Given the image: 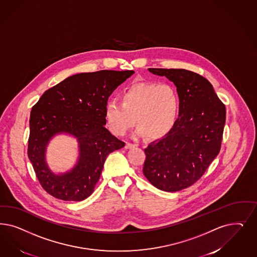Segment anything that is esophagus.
Masks as SVG:
<instances>
[{
  "label": "esophagus",
  "mask_w": 257,
  "mask_h": 257,
  "mask_svg": "<svg viewBox=\"0 0 257 257\" xmlns=\"http://www.w3.org/2000/svg\"><path fill=\"white\" fill-rule=\"evenodd\" d=\"M136 147V145H134V144H132V143H125V146H124V149H133V148H135Z\"/></svg>",
  "instance_id": "1"
}]
</instances>
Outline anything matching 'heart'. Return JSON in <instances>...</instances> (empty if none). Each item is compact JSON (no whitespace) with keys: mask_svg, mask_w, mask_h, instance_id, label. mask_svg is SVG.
I'll return each mask as SVG.
<instances>
[{"mask_svg":"<svg viewBox=\"0 0 257 257\" xmlns=\"http://www.w3.org/2000/svg\"><path fill=\"white\" fill-rule=\"evenodd\" d=\"M179 110L180 98L171 85L141 82L122 92L121 104L108 101L105 118L113 134L124 135L136 120L138 135L157 140L174 127Z\"/></svg>","mask_w":257,"mask_h":257,"instance_id":"b5f03b06","label":"heart"}]
</instances>
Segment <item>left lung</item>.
<instances>
[{"mask_svg":"<svg viewBox=\"0 0 257 257\" xmlns=\"http://www.w3.org/2000/svg\"><path fill=\"white\" fill-rule=\"evenodd\" d=\"M149 71L174 83L180 110L174 127L145 149L143 172L160 190H182L197 182L219 153L226 108L199 74L184 69Z\"/></svg>","mask_w":257,"mask_h":257,"instance_id":"8db88e82","label":"left lung"}]
</instances>
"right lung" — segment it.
I'll return each mask as SVG.
<instances>
[{"label": "right lung", "instance_id": "right-lung-1", "mask_svg": "<svg viewBox=\"0 0 257 257\" xmlns=\"http://www.w3.org/2000/svg\"><path fill=\"white\" fill-rule=\"evenodd\" d=\"M134 71L81 73L67 77L45 91L30 113L28 158L43 189L62 200L81 201L90 197L108 154L124 147L105 127V106L116 88ZM58 134L75 137L80 156L76 166L54 174L45 154Z\"/></svg>", "mask_w": 257, "mask_h": 257}]
</instances>
